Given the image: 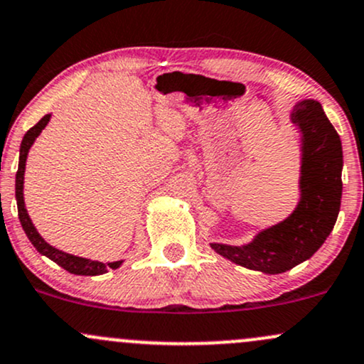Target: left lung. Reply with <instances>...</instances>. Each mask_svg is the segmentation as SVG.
I'll return each mask as SVG.
<instances>
[{
	"label": "left lung",
	"mask_w": 364,
	"mask_h": 364,
	"mask_svg": "<svg viewBox=\"0 0 364 364\" xmlns=\"http://www.w3.org/2000/svg\"><path fill=\"white\" fill-rule=\"evenodd\" d=\"M301 133V176L297 205L289 218L264 228L249 243L213 242L219 255L266 274H279L313 257L338 218L342 198V143L316 100H301L290 112Z\"/></svg>",
	"instance_id": "obj_1"
}]
</instances>
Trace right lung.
I'll list each match as a JSON object with an SVG mask.
<instances>
[{"instance_id":"1","label":"right lung","mask_w":364,"mask_h":364,"mask_svg":"<svg viewBox=\"0 0 364 364\" xmlns=\"http://www.w3.org/2000/svg\"><path fill=\"white\" fill-rule=\"evenodd\" d=\"M51 114H46L34 127H31L26 134H23L22 143H20V155H18V171L15 176V198H17V209H18V219L20 225H22L23 231H26L27 238L34 245V249L38 250L41 255H46L48 259H51L53 262H57L58 266H62L63 269L69 271L72 274H81V277H98V274H105L109 269H117L124 261H115V262H100V261H91V259L79 257V255H72L63 252V250L55 249L48 243L41 235L38 233L36 226L31 221L29 214H27L26 202H23V174H26V161L27 155H29L31 146L34 145L36 138L41 134V131L45 129L50 122Z\"/></svg>"}]
</instances>
